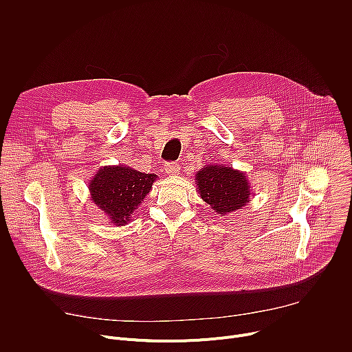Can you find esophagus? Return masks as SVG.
I'll use <instances>...</instances> for the list:
<instances>
[{
  "mask_svg": "<svg viewBox=\"0 0 352 352\" xmlns=\"http://www.w3.org/2000/svg\"><path fill=\"white\" fill-rule=\"evenodd\" d=\"M164 168H166V173H167V174H170V175H175V174H178V173H179V170H181V167H179L177 163H167Z\"/></svg>",
  "mask_w": 352,
  "mask_h": 352,
  "instance_id": "1",
  "label": "esophagus"
}]
</instances>
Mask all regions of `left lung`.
Instances as JSON below:
<instances>
[{"mask_svg": "<svg viewBox=\"0 0 352 352\" xmlns=\"http://www.w3.org/2000/svg\"><path fill=\"white\" fill-rule=\"evenodd\" d=\"M196 186L212 209L226 216L249 202L250 185L243 173L226 166H205L196 174Z\"/></svg>", "mask_w": 352, "mask_h": 352, "instance_id": "left-lung-1", "label": "left lung"}]
</instances>
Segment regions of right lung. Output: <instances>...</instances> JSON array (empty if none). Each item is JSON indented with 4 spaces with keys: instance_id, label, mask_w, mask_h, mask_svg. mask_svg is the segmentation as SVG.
Here are the masks:
<instances>
[{
    "instance_id": "add662e5",
    "label": "right lung",
    "mask_w": 352,
    "mask_h": 352,
    "mask_svg": "<svg viewBox=\"0 0 352 352\" xmlns=\"http://www.w3.org/2000/svg\"><path fill=\"white\" fill-rule=\"evenodd\" d=\"M156 174H144L131 167L106 166L89 182L94 205L102 209L114 226H125L152 189Z\"/></svg>"
}]
</instances>
